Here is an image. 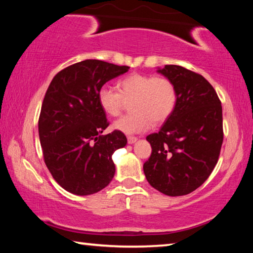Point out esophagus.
Segmentation results:
<instances>
[{
	"label": "esophagus",
	"instance_id": "obj_1",
	"mask_svg": "<svg viewBox=\"0 0 253 253\" xmlns=\"http://www.w3.org/2000/svg\"><path fill=\"white\" fill-rule=\"evenodd\" d=\"M127 140H128V143H129V144H134L136 140H137V137H135V136H128L127 137Z\"/></svg>",
	"mask_w": 253,
	"mask_h": 253
}]
</instances>
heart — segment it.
I'll list each match as a JSON object with an SVG mask.
<instances>
[{
  "mask_svg": "<svg viewBox=\"0 0 253 253\" xmlns=\"http://www.w3.org/2000/svg\"><path fill=\"white\" fill-rule=\"evenodd\" d=\"M115 89L102 85L97 99L105 114L116 117L124 102L129 101L130 113L115 122L114 127L125 134H136L148 129L151 124L160 125L169 119L176 107L177 91L168 77L130 74L119 79Z\"/></svg>",
  "mask_w": 253,
  "mask_h": 253,
  "instance_id": "1",
  "label": "heart"
}]
</instances>
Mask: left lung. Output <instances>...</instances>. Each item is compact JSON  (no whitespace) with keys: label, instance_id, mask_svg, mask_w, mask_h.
<instances>
[{"label":"left lung","instance_id":"1","mask_svg":"<svg viewBox=\"0 0 253 253\" xmlns=\"http://www.w3.org/2000/svg\"><path fill=\"white\" fill-rule=\"evenodd\" d=\"M158 72L174 83L177 102L161 130L146 137L152 154L144 163V173L163 194L186 195L207 181L219 161L221 100L212 84L194 71L166 65Z\"/></svg>","mask_w":253,"mask_h":253}]
</instances>
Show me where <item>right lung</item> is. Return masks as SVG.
Returning a JSON list of instances; mask_svg holds the SVG:
<instances>
[{
	"mask_svg": "<svg viewBox=\"0 0 253 253\" xmlns=\"http://www.w3.org/2000/svg\"><path fill=\"white\" fill-rule=\"evenodd\" d=\"M128 69L88 59L59 71L49 84L39 117L42 153L54 181L72 194L97 193L114 178L111 155L127 138L117 129L102 135L109 122L97 92Z\"/></svg>",
	"mask_w": 253,
	"mask_h": 253,
	"instance_id": "right-lung-1",
	"label": "right lung"
}]
</instances>
